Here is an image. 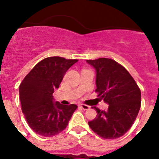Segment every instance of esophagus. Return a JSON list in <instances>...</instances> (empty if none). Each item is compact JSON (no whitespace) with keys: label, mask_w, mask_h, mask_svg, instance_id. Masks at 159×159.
Returning <instances> with one entry per match:
<instances>
[{"label":"esophagus","mask_w":159,"mask_h":159,"mask_svg":"<svg viewBox=\"0 0 159 159\" xmlns=\"http://www.w3.org/2000/svg\"><path fill=\"white\" fill-rule=\"evenodd\" d=\"M79 106H81V107H82L83 110H85V111H87V110H89L90 109L89 106H87V105H85V104H81V103H80Z\"/></svg>","instance_id":"obj_1"}]
</instances>
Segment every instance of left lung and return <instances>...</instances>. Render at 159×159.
I'll list each match as a JSON object with an SVG mask.
<instances>
[{"label": "left lung", "mask_w": 159, "mask_h": 159, "mask_svg": "<svg viewBox=\"0 0 159 159\" xmlns=\"http://www.w3.org/2000/svg\"><path fill=\"white\" fill-rule=\"evenodd\" d=\"M97 72L96 92L109 105L106 111L96 106L97 117L88 122L90 128L102 138L114 139L130 129L141 106V92L127 70L115 60L101 57L87 60Z\"/></svg>", "instance_id": "8db88e82"}]
</instances>
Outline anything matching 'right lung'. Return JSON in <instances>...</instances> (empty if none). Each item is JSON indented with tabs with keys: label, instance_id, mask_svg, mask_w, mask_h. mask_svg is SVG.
I'll list each match as a JSON object with an SVG mask.
<instances>
[{
	"label": "right lung",
	"instance_id": "add662e5",
	"mask_svg": "<svg viewBox=\"0 0 159 159\" xmlns=\"http://www.w3.org/2000/svg\"><path fill=\"white\" fill-rule=\"evenodd\" d=\"M77 59L61 57H46L26 75L19 87L22 112L29 126L44 137L54 136L68 125L77 108L54 102L53 93L57 89L68 68Z\"/></svg>",
	"mask_w": 159,
	"mask_h": 159
}]
</instances>
